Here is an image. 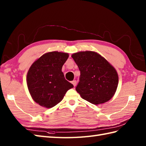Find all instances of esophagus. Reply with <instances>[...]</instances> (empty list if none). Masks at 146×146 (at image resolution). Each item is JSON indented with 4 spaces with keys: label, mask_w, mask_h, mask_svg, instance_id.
<instances>
[{
    "label": "esophagus",
    "mask_w": 146,
    "mask_h": 146,
    "mask_svg": "<svg viewBox=\"0 0 146 146\" xmlns=\"http://www.w3.org/2000/svg\"><path fill=\"white\" fill-rule=\"evenodd\" d=\"M71 83H72V84L74 85V86H75L76 85V81L75 80H73L72 82H71Z\"/></svg>",
    "instance_id": "1"
}]
</instances>
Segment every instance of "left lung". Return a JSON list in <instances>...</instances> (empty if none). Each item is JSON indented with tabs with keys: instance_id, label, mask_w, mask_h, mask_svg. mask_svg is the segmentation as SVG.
<instances>
[{
	"instance_id": "obj_1",
	"label": "left lung",
	"mask_w": 146,
	"mask_h": 146,
	"mask_svg": "<svg viewBox=\"0 0 146 146\" xmlns=\"http://www.w3.org/2000/svg\"><path fill=\"white\" fill-rule=\"evenodd\" d=\"M80 71L76 90L84 100L94 105L113 97L119 83L116 70L94 51H80L71 55Z\"/></svg>"
}]
</instances>
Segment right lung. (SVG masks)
I'll return each mask as SVG.
<instances>
[{
	"instance_id": "add662e5",
	"label": "right lung",
	"mask_w": 146,
	"mask_h": 146,
	"mask_svg": "<svg viewBox=\"0 0 146 146\" xmlns=\"http://www.w3.org/2000/svg\"><path fill=\"white\" fill-rule=\"evenodd\" d=\"M68 57L66 52H49L31 66L27 74V87L34 101L41 106L54 107L63 100L68 90L73 87L61 71Z\"/></svg>"
}]
</instances>
